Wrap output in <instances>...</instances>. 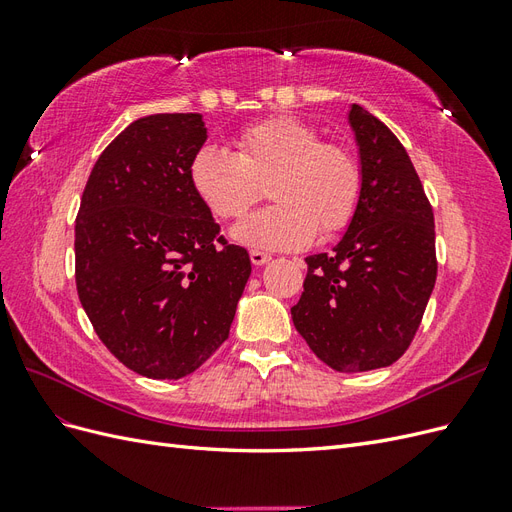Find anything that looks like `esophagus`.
Here are the masks:
<instances>
[{"label":"esophagus","mask_w":512,"mask_h":512,"mask_svg":"<svg viewBox=\"0 0 512 512\" xmlns=\"http://www.w3.org/2000/svg\"><path fill=\"white\" fill-rule=\"evenodd\" d=\"M250 260H252V265H256V267H262V265H267V262L271 260V256H269V254H265V252L252 250V252H250Z\"/></svg>","instance_id":"34e87169"}]
</instances>
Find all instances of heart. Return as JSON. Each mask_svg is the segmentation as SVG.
<instances>
[{
    "label": "heart",
    "instance_id": "heart-1",
    "mask_svg": "<svg viewBox=\"0 0 512 512\" xmlns=\"http://www.w3.org/2000/svg\"><path fill=\"white\" fill-rule=\"evenodd\" d=\"M237 153L205 145L188 168L194 194L220 220L241 218L269 183L275 205L232 228V239L256 250H301L316 232L331 237L359 207L361 168L352 153L320 143V132L297 117H273L243 130Z\"/></svg>",
    "mask_w": 512,
    "mask_h": 512
}]
</instances>
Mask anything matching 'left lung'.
Returning <instances> with one entry per match:
<instances>
[{
	"instance_id": "1",
	"label": "left lung",
	"mask_w": 512,
	"mask_h": 512,
	"mask_svg": "<svg viewBox=\"0 0 512 512\" xmlns=\"http://www.w3.org/2000/svg\"><path fill=\"white\" fill-rule=\"evenodd\" d=\"M361 198L329 254L307 256L294 329L335 371L393 365L421 324L436 286V228L408 151L384 123L352 104Z\"/></svg>"
}]
</instances>
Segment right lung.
Segmentation results:
<instances>
[{"label":"right lung","mask_w":512,"mask_h":512,"mask_svg":"<svg viewBox=\"0 0 512 512\" xmlns=\"http://www.w3.org/2000/svg\"><path fill=\"white\" fill-rule=\"evenodd\" d=\"M205 141L198 113L132 121L102 151L76 215L85 314L123 365L153 380L188 376L222 346L252 273L190 185Z\"/></svg>","instance_id":"1"}]
</instances>
